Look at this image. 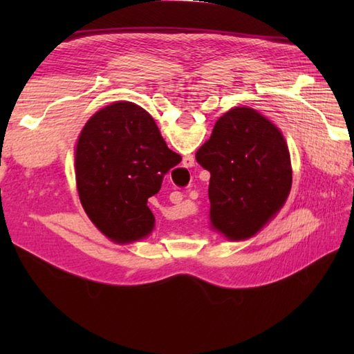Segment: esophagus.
<instances>
[{
	"label": "esophagus",
	"instance_id": "1",
	"mask_svg": "<svg viewBox=\"0 0 354 354\" xmlns=\"http://www.w3.org/2000/svg\"><path fill=\"white\" fill-rule=\"evenodd\" d=\"M183 162H184L185 167H193V165H194V158L193 156H185Z\"/></svg>",
	"mask_w": 354,
	"mask_h": 354
}]
</instances>
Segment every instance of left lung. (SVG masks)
<instances>
[{
  "instance_id": "obj_1",
  "label": "left lung",
  "mask_w": 354,
  "mask_h": 354,
  "mask_svg": "<svg viewBox=\"0 0 354 354\" xmlns=\"http://www.w3.org/2000/svg\"><path fill=\"white\" fill-rule=\"evenodd\" d=\"M196 161L209 171V228L231 242L259 234L288 201V141L257 109L236 106L225 112L196 152Z\"/></svg>"
}]
</instances>
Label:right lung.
I'll return each mask as SVG.
<instances>
[{
  "label": "right lung",
  "instance_id": "right-lung-1",
  "mask_svg": "<svg viewBox=\"0 0 354 354\" xmlns=\"http://www.w3.org/2000/svg\"><path fill=\"white\" fill-rule=\"evenodd\" d=\"M179 161L147 111L132 102L111 103L88 120L74 149L82 207L114 242H140L155 227L147 199Z\"/></svg>",
  "mask_w": 354,
  "mask_h": 354
}]
</instances>
